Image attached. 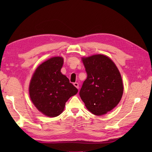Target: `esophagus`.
<instances>
[{
    "mask_svg": "<svg viewBox=\"0 0 152 152\" xmlns=\"http://www.w3.org/2000/svg\"><path fill=\"white\" fill-rule=\"evenodd\" d=\"M73 85L75 87H77V89H79V84L77 83V82H75V83H73Z\"/></svg>",
    "mask_w": 152,
    "mask_h": 152,
    "instance_id": "obj_1",
    "label": "esophagus"
}]
</instances>
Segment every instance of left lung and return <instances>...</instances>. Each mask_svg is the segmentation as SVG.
<instances>
[{
	"mask_svg": "<svg viewBox=\"0 0 152 152\" xmlns=\"http://www.w3.org/2000/svg\"><path fill=\"white\" fill-rule=\"evenodd\" d=\"M82 59L87 77L79 92L80 98L92 113L102 115L115 107L122 98L121 73L112 59L104 55Z\"/></svg>",
	"mask_w": 152,
	"mask_h": 152,
	"instance_id": "8db88e82",
	"label": "left lung"
}]
</instances>
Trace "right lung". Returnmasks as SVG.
<instances>
[{
    "instance_id": "obj_1",
    "label": "right lung",
    "mask_w": 152,
    "mask_h": 152,
    "mask_svg": "<svg viewBox=\"0 0 152 152\" xmlns=\"http://www.w3.org/2000/svg\"><path fill=\"white\" fill-rule=\"evenodd\" d=\"M62 57H53L40 65L30 81L29 94L32 103L41 113L50 117H57L65 103L78 89L61 73Z\"/></svg>"
}]
</instances>
